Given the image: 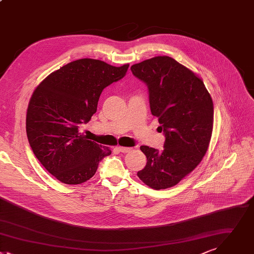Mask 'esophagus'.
<instances>
[{
	"label": "esophagus",
	"instance_id": "esophagus-1",
	"mask_svg": "<svg viewBox=\"0 0 254 254\" xmlns=\"http://www.w3.org/2000/svg\"><path fill=\"white\" fill-rule=\"evenodd\" d=\"M117 149L122 152V153H128V152H130L132 149L129 148V147H122V146H118Z\"/></svg>",
	"mask_w": 254,
	"mask_h": 254
}]
</instances>
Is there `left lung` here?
I'll return each mask as SVG.
<instances>
[{
  "label": "left lung",
  "mask_w": 254,
  "mask_h": 254,
  "mask_svg": "<svg viewBox=\"0 0 254 254\" xmlns=\"http://www.w3.org/2000/svg\"><path fill=\"white\" fill-rule=\"evenodd\" d=\"M146 83L151 113L165 135L164 149L141 146L147 163L137 176L155 190L170 188L203 159L213 129V102L203 81L168 56H157L131 66Z\"/></svg>",
  "instance_id": "8db88e82"
}]
</instances>
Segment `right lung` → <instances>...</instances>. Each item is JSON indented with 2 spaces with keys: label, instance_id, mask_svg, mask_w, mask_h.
<instances>
[{
  "label": "right lung",
  "instance_id": "right-lung-1",
  "mask_svg": "<svg viewBox=\"0 0 254 254\" xmlns=\"http://www.w3.org/2000/svg\"><path fill=\"white\" fill-rule=\"evenodd\" d=\"M128 67L84 58L51 73L35 89L27 110L28 140L37 159L62 183L86 182L111 154L79 127L96 113L103 89L122 79Z\"/></svg>",
  "mask_w": 254,
  "mask_h": 254
}]
</instances>
